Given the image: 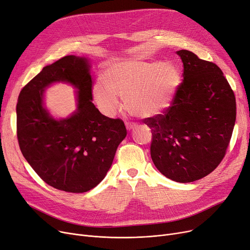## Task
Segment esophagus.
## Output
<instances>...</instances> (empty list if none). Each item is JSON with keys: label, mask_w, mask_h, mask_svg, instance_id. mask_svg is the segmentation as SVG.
<instances>
[{"label": "esophagus", "mask_w": 250, "mask_h": 250, "mask_svg": "<svg viewBox=\"0 0 250 250\" xmlns=\"http://www.w3.org/2000/svg\"><path fill=\"white\" fill-rule=\"evenodd\" d=\"M125 126L127 129H129V131H132V129H134L138 126V125L135 123H125Z\"/></svg>", "instance_id": "obj_1"}]
</instances>
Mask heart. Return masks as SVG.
<instances>
[{"label": "heart", "mask_w": 250, "mask_h": 250, "mask_svg": "<svg viewBox=\"0 0 250 250\" xmlns=\"http://www.w3.org/2000/svg\"><path fill=\"white\" fill-rule=\"evenodd\" d=\"M105 83H96L94 98L100 109L112 116L125 99L126 110L140 117L155 116L172 104L182 74L171 62L127 60L117 62L104 72Z\"/></svg>", "instance_id": "heart-1"}]
</instances>
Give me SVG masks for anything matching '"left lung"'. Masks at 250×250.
<instances>
[{
  "mask_svg": "<svg viewBox=\"0 0 250 250\" xmlns=\"http://www.w3.org/2000/svg\"><path fill=\"white\" fill-rule=\"evenodd\" d=\"M184 72L175 100L162 114L144 119L151 128V158L179 183L202 179L226 155L236 121L233 90L218 65L180 50Z\"/></svg>",
  "mask_w": 250,
  "mask_h": 250,
  "instance_id": "8db88e82",
  "label": "left lung"
}]
</instances>
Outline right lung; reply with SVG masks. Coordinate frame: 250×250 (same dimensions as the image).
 Instances as JSON below:
<instances>
[{
    "instance_id": "obj_1",
    "label": "right lung",
    "mask_w": 250,
    "mask_h": 250,
    "mask_svg": "<svg viewBox=\"0 0 250 250\" xmlns=\"http://www.w3.org/2000/svg\"><path fill=\"white\" fill-rule=\"evenodd\" d=\"M78 89L77 111L53 119L43 107V91L53 82ZM90 63L65 56L36 75L21 90L16 107L17 139L30 167L48 185L70 193L95 188L109 170L126 136L122 119L103 115L93 104Z\"/></svg>"
}]
</instances>
